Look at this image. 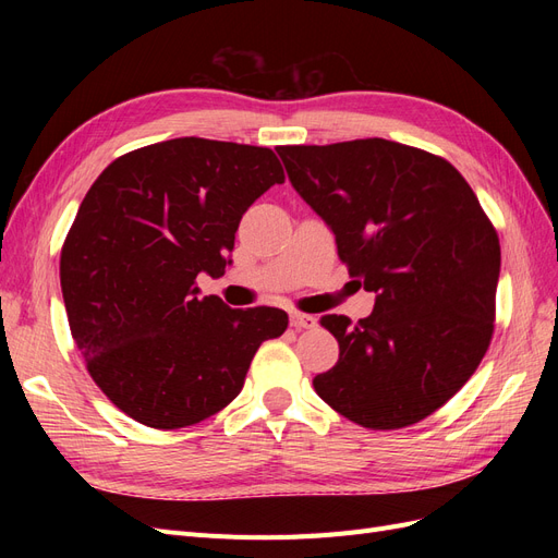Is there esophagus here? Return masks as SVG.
I'll return each instance as SVG.
<instances>
[{"label": "esophagus", "mask_w": 558, "mask_h": 558, "mask_svg": "<svg viewBox=\"0 0 558 558\" xmlns=\"http://www.w3.org/2000/svg\"><path fill=\"white\" fill-rule=\"evenodd\" d=\"M291 326L302 330V328H314L316 326V318L310 314H302V312H291Z\"/></svg>", "instance_id": "1"}]
</instances>
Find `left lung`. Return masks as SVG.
<instances>
[{
  "label": "left lung",
  "mask_w": 558,
  "mask_h": 558,
  "mask_svg": "<svg viewBox=\"0 0 558 558\" xmlns=\"http://www.w3.org/2000/svg\"><path fill=\"white\" fill-rule=\"evenodd\" d=\"M277 154L349 275L377 293L359 324L320 318L340 361L314 391L363 428L416 424L456 396L492 342L496 228L461 172L428 150L373 137Z\"/></svg>",
  "instance_id": "obj_1"
}]
</instances>
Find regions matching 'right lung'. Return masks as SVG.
Instances as JSON below:
<instances>
[{"instance_id":"add662e5","label":"right lung","mask_w":558,"mask_h":558,"mask_svg":"<svg viewBox=\"0 0 558 558\" xmlns=\"http://www.w3.org/2000/svg\"><path fill=\"white\" fill-rule=\"evenodd\" d=\"M283 179L272 148L181 137L116 158L83 197L60 253L64 310L90 377L134 421L174 430L221 412L289 326L283 310H230L197 289Z\"/></svg>"}]
</instances>
